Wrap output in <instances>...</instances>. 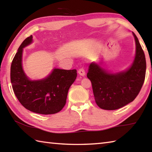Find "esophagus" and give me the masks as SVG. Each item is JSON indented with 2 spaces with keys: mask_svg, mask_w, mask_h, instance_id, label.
I'll use <instances>...</instances> for the list:
<instances>
[{
  "mask_svg": "<svg viewBox=\"0 0 152 152\" xmlns=\"http://www.w3.org/2000/svg\"><path fill=\"white\" fill-rule=\"evenodd\" d=\"M78 73L80 76H84L86 75V72L85 71H84V70L83 68H80V70L78 71Z\"/></svg>",
  "mask_w": 152,
  "mask_h": 152,
  "instance_id": "esophagus-1",
  "label": "esophagus"
}]
</instances>
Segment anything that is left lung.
Wrapping results in <instances>:
<instances>
[{"label":"left lung","mask_w":152,"mask_h":152,"mask_svg":"<svg viewBox=\"0 0 152 152\" xmlns=\"http://www.w3.org/2000/svg\"><path fill=\"white\" fill-rule=\"evenodd\" d=\"M135 54L125 70L113 72L104 68L103 60L92 62L87 77L91 81L96 104L104 110H116L132 102L140 92L145 76L146 61L134 33Z\"/></svg>","instance_id":"obj_1"}]
</instances>
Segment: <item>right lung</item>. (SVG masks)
Masks as SVG:
<instances>
[{
	"mask_svg": "<svg viewBox=\"0 0 152 152\" xmlns=\"http://www.w3.org/2000/svg\"><path fill=\"white\" fill-rule=\"evenodd\" d=\"M33 43V36L19 46L11 66V81L17 99L25 109L42 115L55 114L66 104L68 90L77 76L76 70L54 68L39 80L30 79L23 67V48Z\"/></svg>",
	"mask_w": 152,
	"mask_h": 152,
	"instance_id": "1",
	"label": "right lung"
}]
</instances>
